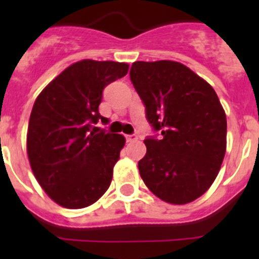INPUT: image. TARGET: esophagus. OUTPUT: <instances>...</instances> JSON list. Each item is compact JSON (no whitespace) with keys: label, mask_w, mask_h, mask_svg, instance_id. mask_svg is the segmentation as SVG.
I'll list each match as a JSON object with an SVG mask.
<instances>
[{"label":"esophagus","mask_w":259,"mask_h":259,"mask_svg":"<svg viewBox=\"0 0 259 259\" xmlns=\"http://www.w3.org/2000/svg\"><path fill=\"white\" fill-rule=\"evenodd\" d=\"M137 139H139V136H137L136 134H132V135H127V136H125V140L128 141V143H130V141H136Z\"/></svg>","instance_id":"obj_1"}]
</instances>
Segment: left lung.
I'll return each mask as SVG.
<instances>
[{
	"mask_svg": "<svg viewBox=\"0 0 259 259\" xmlns=\"http://www.w3.org/2000/svg\"><path fill=\"white\" fill-rule=\"evenodd\" d=\"M130 77L161 137L144 140V183L161 200L184 205L202 196L226 154L227 120L212 87L174 61L135 62Z\"/></svg>",
	"mask_w": 259,
	"mask_h": 259,
	"instance_id": "8db88e82",
	"label": "left lung"
}]
</instances>
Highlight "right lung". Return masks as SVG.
Returning a JSON list of instances; mask_svg holds the SVG:
<instances>
[{
	"label": "right lung",
	"mask_w": 259,
	"mask_h": 259,
	"mask_svg": "<svg viewBox=\"0 0 259 259\" xmlns=\"http://www.w3.org/2000/svg\"><path fill=\"white\" fill-rule=\"evenodd\" d=\"M128 72L127 63L84 59L59 74L36 98L27 153L41 188L67 209H83L107 191L125 139L95 127L109 119L102 92Z\"/></svg>",
	"instance_id": "right-lung-1"
}]
</instances>
